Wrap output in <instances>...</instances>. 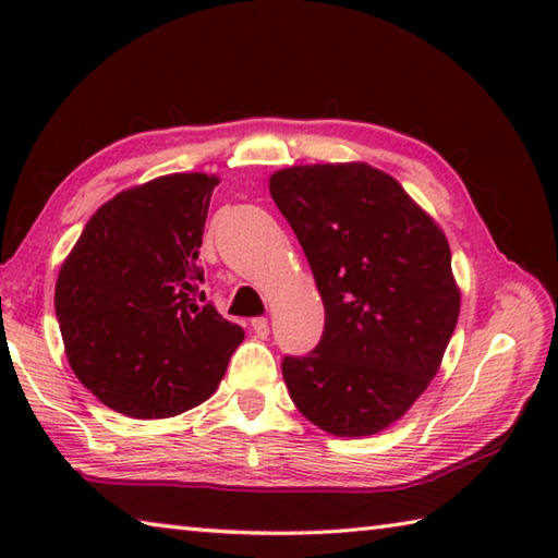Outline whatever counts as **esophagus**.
<instances>
[{
    "mask_svg": "<svg viewBox=\"0 0 558 558\" xmlns=\"http://www.w3.org/2000/svg\"><path fill=\"white\" fill-rule=\"evenodd\" d=\"M251 327H253V332H256L260 339H266L268 332H270L268 317H253V319H251Z\"/></svg>",
    "mask_w": 558,
    "mask_h": 558,
    "instance_id": "1",
    "label": "esophagus"
}]
</instances>
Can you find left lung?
Segmentation results:
<instances>
[{"mask_svg":"<svg viewBox=\"0 0 558 558\" xmlns=\"http://www.w3.org/2000/svg\"><path fill=\"white\" fill-rule=\"evenodd\" d=\"M270 196L325 302L319 344L282 359L290 399L332 436H374L426 391L456 332L450 245L393 177L364 162L280 169Z\"/></svg>","mask_w":558,"mask_h":558,"instance_id":"1","label":"left lung"}]
</instances>
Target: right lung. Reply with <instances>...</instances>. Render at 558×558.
I'll return each instance as SVG.
<instances>
[{
  "label": "right lung",
  "instance_id": "add662e5",
  "mask_svg": "<svg viewBox=\"0 0 558 558\" xmlns=\"http://www.w3.org/2000/svg\"><path fill=\"white\" fill-rule=\"evenodd\" d=\"M216 177L169 174L90 216L56 280L71 369L108 409L169 418L209 399L243 329L211 302L199 248Z\"/></svg>",
  "mask_w": 558,
  "mask_h": 558
}]
</instances>
